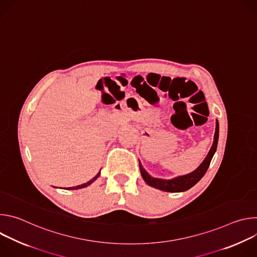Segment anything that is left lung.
<instances>
[{
    "mask_svg": "<svg viewBox=\"0 0 257 257\" xmlns=\"http://www.w3.org/2000/svg\"><path fill=\"white\" fill-rule=\"evenodd\" d=\"M217 141H218V122L216 121L215 123V132H214V138H213V143L211 145V148L204 159V161L200 164V166L190 174L184 175V176H179L171 180H165V179H160V178H154L152 177L148 172L144 170L142 167L141 163L139 162V169L141 176L143 180L148 183V184L152 187H155L157 189L166 191V192H183L190 189L193 187L196 183L204 176L206 173L209 164L211 162V159L216 151V146H217Z\"/></svg>",
    "mask_w": 257,
    "mask_h": 257,
    "instance_id": "1",
    "label": "left lung"
}]
</instances>
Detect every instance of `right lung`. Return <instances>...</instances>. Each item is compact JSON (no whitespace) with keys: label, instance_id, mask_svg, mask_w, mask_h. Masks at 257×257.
Segmentation results:
<instances>
[{"label":"right lung","instance_id":"1","mask_svg":"<svg viewBox=\"0 0 257 257\" xmlns=\"http://www.w3.org/2000/svg\"><path fill=\"white\" fill-rule=\"evenodd\" d=\"M100 175V171L97 173V175L95 176V177H93L90 181H88L87 183H84V184H81V185H78V186H74V187H69L67 190H76V189H81V188H84V187H86V186H88V185H90L92 182H94L97 178H98V176Z\"/></svg>","mask_w":257,"mask_h":257}]
</instances>
